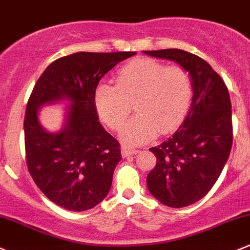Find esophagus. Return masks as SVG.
<instances>
[{
    "mask_svg": "<svg viewBox=\"0 0 250 250\" xmlns=\"http://www.w3.org/2000/svg\"><path fill=\"white\" fill-rule=\"evenodd\" d=\"M140 153V150L137 149H133V148H128V146H125V148L122 149V155L123 158H126V156H130V155H136V154Z\"/></svg>",
    "mask_w": 250,
    "mask_h": 250,
    "instance_id": "obj_1",
    "label": "esophagus"
}]
</instances>
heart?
<instances>
[{
    "label": "heart",
    "mask_w": 250,
    "mask_h": 250,
    "mask_svg": "<svg viewBox=\"0 0 250 250\" xmlns=\"http://www.w3.org/2000/svg\"><path fill=\"white\" fill-rule=\"evenodd\" d=\"M194 96L189 72L149 58L130 61L118 71L117 85L100 83L95 89L97 113L113 130H120L133 104L137 114L120 131L126 146H140L182 124Z\"/></svg>",
    "instance_id": "b5f03b06"
}]
</instances>
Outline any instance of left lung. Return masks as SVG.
I'll list each match as a JSON object with an SVG mask.
<instances>
[{
	"label": "left lung",
	"mask_w": 250,
	"mask_h": 250,
	"mask_svg": "<svg viewBox=\"0 0 250 250\" xmlns=\"http://www.w3.org/2000/svg\"><path fill=\"white\" fill-rule=\"evenodd\" d=\"M143 53L178 63L192 79L189 112L172 137L149 149L156 165L146 176V187L156 200L172 208L187 207L212 189L230 155V95L219 74L197 55L181 49Z\"/></svg>",
	"instance_id": "8db88e82"
}]
</instances>
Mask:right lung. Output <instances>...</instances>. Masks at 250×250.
Here are the masks:
<instances>
[{
    "label": "right lung",
    "mask_w": 250,
    "mask_h": 250,
    "mask_svg": "<svg viewBox=\"0 0 250 250\" xmlns=\"http://www.w3.org/2000/svg\"><path fill=\"white\" fill-rule=\"evenodd\" d=\"M135 54L63 56L45 68L31 92L24 120L27 168L41 191L65 209H91L109 192L122 153L119 142L100 124L94 94L107 72ZM63 101L69 104L63 128L49 133L40 125L39 109Z\"/></svg>",
    "instance_id": "add662e5"
}]
</instances>
